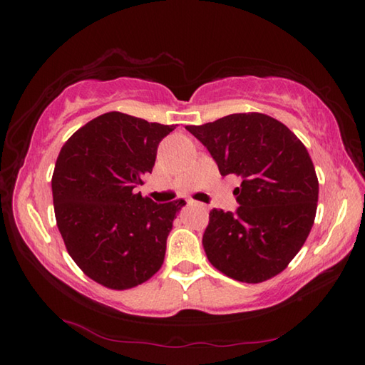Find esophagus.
I'll return each instance as SVG.
<instances>
[{
    "label": "esophagus",
    "instance_id": "esophagus-1",
    "mask_svg": "<svg viewBox=\"0 0 365 365\" xmlns=\"http://www.w3.org/2000/svg\"><path fill=\"white\" fill-rule=\"evenodd\" d=\"M188 205H197V202H193V201H188ZM202 207V205H200Z\"/></svg>",
    "mask_w": 365,
    "mask_h": 365
}]
</instances>
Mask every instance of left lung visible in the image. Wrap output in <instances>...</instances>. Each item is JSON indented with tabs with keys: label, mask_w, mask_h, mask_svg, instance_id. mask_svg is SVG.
<instances>
[{
	"label": "left lung",
	"mask_w": 365,
	"mask_h": 365,
	"mask_svg": "<svg viewBox=\"0 0 365 365\" xmlns=\"http://www.w3.org/2000/svg\"><path fill=\"white\" fill-rule=\"evenodd\" d=\"M211 153L220 175H237L240 207L212 209L202 235L206 256L233 280L261 283L298 255L316 219L319 180L301 140L274 117L230 114L187 125Z\"/></svg>",
	"instance_id": "8db88e82"
}]
</instances>
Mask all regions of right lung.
Returning <instances> with one entry per match:
<instances>
[{
	"mask_svg": "<svg viewBox=\"0 0 365 365\" xmlns=\"http://www.w3.org/2000/svg\"><path fill=\"white\" fill-rule=\"evenodd\" d=\"M174 128L113 110L61 148L51 180L58 228L73 262L103 287L133 288L164 262L185 201L158 205L133 188L151 174L160 140Z\"/></svg>",
	"mask_w": 365,
	"mask_h": 365,
	"instance_id": "add662e5",
	"label": "right lung"
}]
</instances>
